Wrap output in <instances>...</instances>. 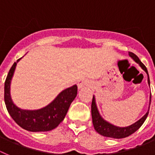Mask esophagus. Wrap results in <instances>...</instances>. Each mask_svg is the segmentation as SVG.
Returning <instances> with one entry per match:
<instances>
[{
  "label": "esophagus",
  "mask_w": 155,
  "mask_h": 155,
  "mask_svg": "<svg viewBox=\"0 0 155 155\" xmlns=\"http://www.w3.org/2000/svg\"><path fill=\"white\" fill-rule=\"evenodd\" d=\"M78 88L79 89H82V88L85 87V86H88V83H87V81L86 80H79V82H78Z\"/></svg>",
  "instance_id": "34e87169"
}]
</instances>
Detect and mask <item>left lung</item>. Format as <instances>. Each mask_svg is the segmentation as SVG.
<instances>
[{
  "mask_svg": "<svg viewBox=\"0 0 155 155\" xmlns=\"http://www.w3.org/2000/svg\"><path fill=\"white\" fill-rule=\"evenodd\" d=\"M129 55L130 57H131L133 58L137 63H138L139 65L141 67V69L147 73V83H148V85L150 86V79H149L148 72H147V69L145 65L140 62L138 57L135 54H134L133 52L129 51ZM150 98H151V95H150ZM149 108H150V107H149ZM148 111L146 113V114L143 116V117L140 118L139 120L135 122L133 124L130 125L128 127H117L111 124L110 123L107 122V121H106L104 118L102 117L100 113H99L98 109H97V104H96V100H95V97L94 96L93 97V101H92L91 105V113L93 127H94V129L96 130V131L97 133H99L100 134L103 135L104 137H107L120 139L124 138V137H127L131 135L132 134L137 131L142 126L143 122L145 121L147 115H148Z\"/></svg>",
  "mask_w": 155,
  "mask_h": 155,
  "instance_id": "1",
  "label": "left lung"
}]
</instances>
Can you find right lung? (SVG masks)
Returning a JSON list of instances; mask_svg holds the SVG:
<instances>
[{"label":"right lung","instance_id":"right-lung-1","mask_svg":"<svg viewBox=\"0 0 155 155\" xmlns=\"http://www.w3.org/2000/svg\"><path fill=\"white\" fill-rule=\"evenodd\" d=\"M21 58L13 64L5 80V102L7 110L12 119L23 129L31 132L49 131L57 127L64 120L77 95V86L74 85L64 90L51 104L39 110H27L18 108L12 101L10 86L17 63Z\"/></svg>","mask_w":155,"mask_h":155}]
</instances>
